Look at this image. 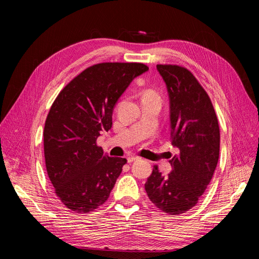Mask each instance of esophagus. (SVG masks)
<instances>
[{"instance_id":"1","label":"esophagus","mask_w":259,"mask_h":259,"mask_svg":"<svg viewBox=\"0 0 259 259\" xmlns=\"http://www.w3.org/2000/svg\"><path fill=\"white\" fill-rule=\"evenodd\" d=\"M136 160H138V156H135V155H130V156H127V162H128V163H132V162H134V161H136Z\"/></svg>"}]
</instances>
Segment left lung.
Listing matches in <instances>:
<instances>
[{"label": "left lung", "mask_w": 259, "mask_h": 259, "mask_svg": "<svg viewBox=\"0 0 259 259\" xmlns=\"http://www.w3.org/2000/svg\"><path fill=\"white\" fill-rule=\"evenodd\" d=\"M169 98L171 145L178 153L169 160L171 171L158 166L145 184L148 198L169 215L186 213L204 193L219 158V126L207 93L189 70L156 65Z\"/></svg>", "instance_id": "8db88e82"}]
</instances>
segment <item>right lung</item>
<instances>
[{"mask_svg":"<svg viewBox=\"0 0 259 259\" xmlns=\"http://www.w3.org/2000/svg\"><path fill=\"white\" fill-rule=\"evenodd\" d=\"M149 68L139 62L94 65L68 83L53 103L44 126L46 170L59 200L89 213L108 200L126 159L111 158L96 144L112 126L117 100Z\"/></svg>","mask_w":259,"mask_h":259,"instance_id":"obj_1","label":"right lung"}]
</instances>
